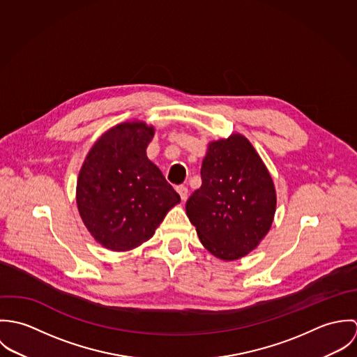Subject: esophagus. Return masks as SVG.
<instances>
[{
	"label": "esophagus",
	"mask_w": 357,
	"mask_h": 357,
	"mask_svg": "<svg viewBox=\"0 0 357 357\" xmlns=\"http://www.w3.org/2000/svg\"><path fill=\"white\" fill-rule=\"evenodd\" d=\"M176 190H177L178 195L181 197V199H183V201H185V199H187V197H188V188H187L185 185H177V187H176Z\"/></svg>",
	"instance_id": "1"
}]
</instances>
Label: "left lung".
I'll return each instance as SVG.
<instances>
[{
    "instance_id": "1",
    "label": "left lung",
    "mask_w": 357,
    "mask_h": 357,
    "mask_svg": "<svg viewBox=\"0 0 357 357\" xmlns=\"http://www.w3.org/2000/svg\"><path fill=\"white\" fill-rule=\"evenodd\" d=\"M201 176L185 210L202 245L225 261L248 255L268 234L276 208L265 165L246 137L232 135L208 144Z\"/></svg>"
}]
</instances>
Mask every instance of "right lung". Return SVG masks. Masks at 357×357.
<instances>
[{"label":"right lung","instance_id":"1","mask_svg":"<svg viewBox=\"0 0 357 357\" xmlns=\"http://www.w3.org/2000/svg\"><path fill=\"white\" fill-rule=\"evenodd\" d=\"M146 123L109 129L88 153L77 183L79 214L95 239L114 252L149 241L180 195L147 158Z\"/></svg>","mask_w":357,"mask_h":357}]
</instances>
